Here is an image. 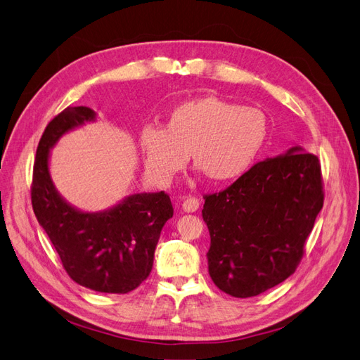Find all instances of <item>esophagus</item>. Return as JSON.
I'll return each instance as SVG.
<instances>
[{
  "mask_svg": "<svg viewBox=\"0 0 360 360\" xmlns=\"http://www.w3.org/2000/svg\"><path fill=\"white\" fill-rule=\"evenodd\" d=\"M181 209L186 212V213H193L197 212L200 209V200L198 198H193V197H189V198H184L183 200V204H181Z\"/></svg>",
  "mask_w": 360,
  "mask_h": 360,
  "instance_id": "obj_1",
  "label": "esophagus"
}]
</instances>
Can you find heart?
Returning <instances> with one entry per match:
<instances>
[{
	"label": "heart",
	"mask_w": 360,
	"mask_h": 360,
	"mask_svg": "<svg viewBox=\"0 0 360 360\" xmlns=\"http://www.w3.org/2000/svg\"><path fill=\"white\" fill-rule=\"evenodd\" d=\"M267 118L257 108L221 97H198L177 105L163 127L141 129L139 147L147 171L168 181L191 159L209 181L226 184L252 167L267 138Z\"/></svg>",
	"instance_id": "1"
}]
</instances>
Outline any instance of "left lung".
Here are the masks:
<instances>
[{
	"instance_id": "obj_1",
	"label": "left lung",
	"mask_w": 360,
	"mask_h": 360,
	"mask_svg": "<svg viewBox=\"0 0 360 360\" xmlns=\"http://www.w3.org/2000/svg\"><path fill=\"white\" fill-rule=\"evenodd\" d=\"M204 200L212 281L233 297L258 296L294 274L303 255L323 209L319 158L291 147Z\"/></svg>"
}]
</instances>
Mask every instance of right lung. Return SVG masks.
I'll return each instance as SVG.
<instances>
[{
    "mask_svg": "<svg viewBox=\"0 0 360 360\" xmlns=\"http://www.w3.org/2000/svg\"><path fill=\"white\" fill-rule=\"evenodd\" d=\"M96 118L90 108L69 106L46 126L36 151L31 202L76 284L126 294L150 275L160 231L174 209L165 192L129 195L103 212H82L61 197L49 172L51 150L63 135Z\"/></svg>",
    "mask_w": 360,
    "mask_h": 360,
    "instance_id": "1",
    "label": "right lung"
}]
</instances>
